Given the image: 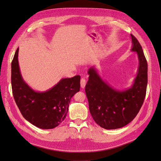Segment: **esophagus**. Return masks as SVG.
<instances>
[{
    "instance_id": "obj_1",
    "label": "esophagus",
    "mask_w": 161,
    "mask_h": 161,
    "mask_svg": "<svg viewBox=\"0 0 161 161\" xmlns=\"http://www.w3.org/2000/svg\"><path fill=\"white\" fill-rule=\"evenodd\" d=\"M86 85V80L84 79V78H82L81 80H80V86H81V88L84 89Z\"/></svg>"
}]
</instances>
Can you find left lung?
<instances>
[{
  "label": "left lung",
  "instance_id": "1",
  "mask_svg": "<svg viewBox=\"0 0 161 161\" xmlns=\"http://www.w3.org/2000/svg\"><path fill=\"white\" fill-rule=\"evenodd\" d=\"M132 48L137 53L138 75L131 88L118 91L103 80L94 67L90 68L85 86L89 111L95 122L101 128L114 130L128 124L137 115L147 93L148 64L142 47L131 34Z\"/></svg>",
  "mask_w": 161,
  "mask_h": 161
}]
</instances>
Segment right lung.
Segmentation results:
<instances>
[{"instance_id": "1", "label": "right lung", "mask_w": 161, "mask_h": 161, "mask_svg": "<svg viewBox=\"0 0 161 161\" xmlns=\"http://www.w3.org/2000/svg\"><path fill=\"white\" fill-rule=\"evenodd\" d=\"M19 48L11 62V85L14 101L23 118L42 129L54 128L65 119L70 99L80 91V76L62 79L46 92L33 91L23 80L18 62Z\"/></svg>"}]
</instances>
